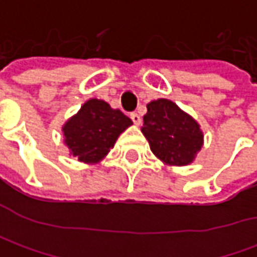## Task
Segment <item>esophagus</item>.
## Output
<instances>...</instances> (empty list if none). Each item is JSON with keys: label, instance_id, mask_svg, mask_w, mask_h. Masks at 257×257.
I'll return each instance as SVG.
<instances>
[{"label": "esophagus", "instance_id": "esophagus-1", "mask_svg": "<svg viewBox=\"0 0 257 257\" xmlns=\"http://www.w3.org/2000/svg\"><path fill=\"white\" fill-rule=\"evenodd\" d=\"M130 118L133 120V123L136 124V125H139V124L142 123V117H140V115H139V114H137V113H132V114H130Z\"/></svg>", "mask_w": 257, "mask_h": 257}]
</instances>
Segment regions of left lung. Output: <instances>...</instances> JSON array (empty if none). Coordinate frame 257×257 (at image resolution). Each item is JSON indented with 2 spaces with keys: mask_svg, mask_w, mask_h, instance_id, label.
<instances>
[{
  "mask_svg": "<svg viewBox=\"0 0 257 257\" xmlns=\"http://www.w3.org/2000/svg\"><path fill=\"white\" fill-rule=\"evenodd\" d=\"M142 133L154 156L169 166L193 163L202 150L204 137L200 124L167 98L147 104Z\"/></svg>",
  "mask_w": 257,
  "mask_h": 257,
  "instance_id": "obj_1",
  "label": "left lung"
}]
</instances>
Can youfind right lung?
Instances as JSON below:
<instances>
[{
    "mask_svg": "<svg viewBox=\"0 0 257 257\" xmlns=\"http://www.w3.org/2000/svg\"><path fill=\"white\" fill-rule=\"evenodd\" d=\"M133 121L104 100L90 98L63 125L64 143L78 162L100 163Z\"/></svg>",
    "mask_w": 257,
    "mask_h": 257,
    "instance_id": "obj_1",
    "label": "right lung"
}]
</instances>
